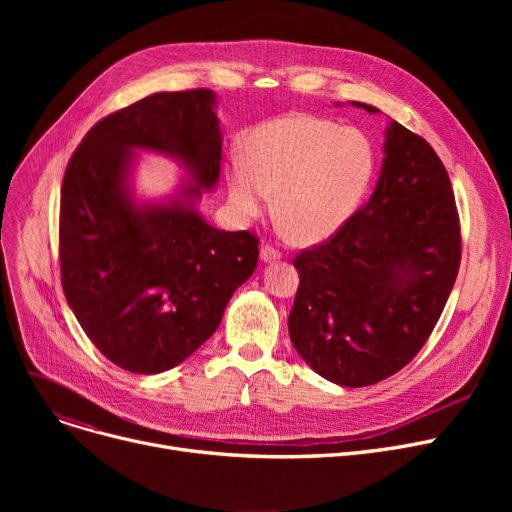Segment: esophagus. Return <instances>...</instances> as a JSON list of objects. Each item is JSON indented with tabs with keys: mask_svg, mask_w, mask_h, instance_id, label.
Segmentation results:
<instances>
[{
	"mask_svg": "<svg viewBox=\"0 0 512 512\" xmlns=\"http://www.w3.org/2000/svg\"><path fill=\"white\" fill-rule=\"evenodd\" d=\"M259 257H261L263 263H272V261H278L282 255H280V251H276V249L270 247V245H261Z\"/></svg>",
	"mask_w": 512,
	"mask_h": 512,
	"instance_id": "obj_1",
	"label": "esophagus"
}]
</instances>
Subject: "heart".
Listing matches in <instances>:
<instances>
[{"mask_svg": "<svg viewBox=\"0 0 512 512\" xmlns=\"http://www.w3.org/2000/svg\"><path fill=\"white\" fill-rule=\"evenodd\" d=\"M378 168L367 134L315 116H286L255 128L247 157H232L226 191L240 220L270 209L305 245L324 242L357 213Z\"/></svg>", "mask_w": 512, "mask_h": 512, "instance_id": "b5f03b06", "label": "heart"}]
</instances>
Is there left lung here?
<instances>
[{
	"instance_id": "8db88e82",
	"label": "left lung",
	"mask_w": 512,
	"mask_h": 512,
	"mask_svg": "<svg viewBox=\"0 0 512 512\" xmlns=\"http://www.w3.org/2000/svg\"><path fill=\"white\" fill-rule=\"evenodd\" d=\"M459 265L461 228L448 172L425 139L390 120L367 205L324 245L294 259L301 284L288 315L290 340L328 382L378 384L421 351Z\"/></svg>"
}]
</instances>
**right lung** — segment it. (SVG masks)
<instances>
[{
	"label": "right lung",
	"instance_id": "1",
	"mask_svg": "<svg viewBox=\"0 0 512 512\" xmlns=\"http://www.w3.org/2000/svg\"><path fill=\"white\" fill-rule=\"evenodd\" d=\"M209 89L153 93L97 122L62 182L66 301L99 351L132 373L191 357L257 267L259 240L205 222L197 205L220 180L222 128ZM189 174L164 200L133 193L138 151Z\"/></svg>",
	"mask_w": 512,
	"mask_h": 512
}]
</instances>
